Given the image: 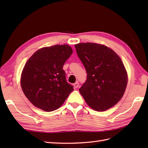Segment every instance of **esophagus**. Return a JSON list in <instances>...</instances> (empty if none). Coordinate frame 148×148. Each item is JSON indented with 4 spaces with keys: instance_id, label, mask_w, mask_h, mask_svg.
<instances>
[{
    "instance_id": "obj_1",
    "label": "esophagus",
    "mask_w": 148,
    "mask_h": 148,
    "mask_svg": "<svg viewBox=\"0 0 148 148\" xmlns=\"http://www.w3.org/2000/svg\"><path fill=\"white\" fill-rule=\"evenodd\" d=\"M73 86H74V87L75 88H77L79 86V83L78 82H76L74 84H73Z\"/></svg>"
}]
</instances>
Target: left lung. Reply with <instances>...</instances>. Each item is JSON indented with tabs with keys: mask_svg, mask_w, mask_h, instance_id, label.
<instances>
[{
	"mask_svg": "<svg viewBox=\"0 0 148 148\" xmlns=\"http://www.w3.org/2000/svg\"><path fill=\"white\" fill-rule=\"evenodd\" d=\"M85 67L87 79L79 91L85 102L97 111H104L123 96L128 75L121 59L112 49L97 43L75 45Z\"/></svg>",
	"mask_w": 148,
	"mask_h": 148,
	"instance_id": "left-lung-1",
	"label": "left lung"
}]
</instances>
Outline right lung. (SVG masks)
<instances>
[{
  "mask_svg": "<svg viewBox=\"0 0 148 148\" xmlns=\"http://www.w3.org/2000/svg\"><path fill=\"white\" fill-rule=\"evenodd\" d=\"M72 52L67 45L44 47L27 61L20 84L25 95L34 106L46 112L55 111L74 90L63 70Z\"/></svg>",
  "mask_w": 148,
  "mask_h": 148,
  "instance_id": "1",
  "label": "right lung"
}]
</instances>
